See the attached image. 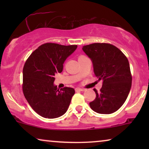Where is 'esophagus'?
<instances>
[{
    "label": "esophagus",
    "instance_id": "obj_1",
    "mask_svg": "<svg viewBox=\"0 0 149 149\" xmlns=\"http://www.w3.org/2000/svg\"><path fill=\"white\" fill-rule=\"evenodd\" d=\"M75 91H76L77 92H78V91H84V89H81V88H80V87H77V88H75Z\"/></svg>",
    "mask_w": 149,
    "mask_h": 149
}]
</instances>
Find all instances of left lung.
<instances>
[{"label": "left lung", "instance_id": "left-lung-1", "mask_svg": "<svg viewBox=\"0 0 149 149\" xmlns=\"http://www.w3.org/2000/svg\"><path fill=\"white\" fill-rule=\"evenodd\" d=\"M82 49L90 58L93 72L102 81L100 92L89 103L91 109L100 114H111L125 102L132 87L129 61L121 50L113 45L93 43L84 45Z\"/></svg>", "mask_w": 149, "mask_h": 149}]
</instances>
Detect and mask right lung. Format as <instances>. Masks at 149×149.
<instances>
[{"label": "right lung", "instance_id": "1", "mask_svg": "<svg viewBox=\"0 0 149 149\" xmlns=\"http://www.w3.org/2000/svg\"><path fill=\"white\" fill-rule=\"evenodd\" d=\"M77 45L45 43L30 55L23 68V92L34 111L42 117L54 119L65 114L74 94L73 88L59 90L55 74L62 72L63 64Z\"/></svg>", "mask_w": 149, "mask_h": 149}]
</instances>
